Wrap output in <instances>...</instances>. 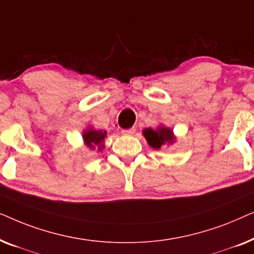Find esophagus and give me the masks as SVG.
<instances>
[{
    "label": "esophagus",
    "instance_id": "34e87169",
    "mask_svg": "<svg viewBox=\"0 0 254 254\" xmlns=\"http://www.w3.org/2000/svg\"><path fill=\"white\" fill-rule=\"evenodd\" d=\"M135 131H136V129L135 128H128V129H123L121 130V133H123L124 135H133Z\"/></svg>",
    "mask_w": 254,
    "mask_h": 254
}]
</instances>
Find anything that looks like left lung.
I'll return each instance as SVG.
<instances>
[{
  "label": "left lung",
  "mask_w": 254,
  "mask_h": 254,
  "mask_svg": "<svg viewBox=\"0 0 254 254\" xmlns=\"http://www.w3.org/2000/svg\"><path fill=\"white\" fill-rule=\"evenodd\" d=\"M143 135L149 145L154 149H161L163 145L172 144L176 141L173 131L164 126H158L157 129L145 128Z\"/></svg>",
  "instance_id": "8db88e82"
}]
</instances>
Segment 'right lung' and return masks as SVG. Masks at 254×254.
I'll return each instance as SVG.
<instances>
[{
	"instance_id": "add662e5",
	"label": "right lung",
	"mask_w": 254,
	"mask_h": 254,
	"mask_svg": "<svg viewBox=\"0 0 254 254\" xmlns=\"http://www.w3.org/2000/svg\"><path fill=\"white\" fill-rule=\"evenodd\" d=\"M106 133V130H97L95 128L89 127L88 129L83 131V141H84V144L90 150L102 151L105 148L104 141H105V137L107 136Z\"/></svg>"
}]
</instances>
